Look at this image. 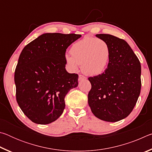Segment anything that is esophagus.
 I'll return each mask as SVG.
<instances>
[{
  "mask_svg": "<svg viewBox=\"0 0 152 152\" xmlns=\"http://www.w3.org/2000/svg\"><path fill=\"white\" fill-rule=\"evenodd\" d=\"M83 79H86V77L83 75H82V74H79V76H78L79 80H82Z\"/></svg>",
  "mask_w": 152,
  "mask_h": 152,
  "instance_id": "1",
  "label": "esophagus"
}]
</instances>
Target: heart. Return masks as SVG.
Instances as JSON below:
<instances>
[{
    "label": "heart",
    "mask_w": 152,
    "mask_h": 152,
    "mask_svg": "<svg viewBox=\"0 0 152 152\" xmlns=\"http://www.w3.org/2000/svg\"><path fill=\"white\" fill-rule=\"evenodd\" d=\"M70 53L71 56H65L68 65L74 70L82 65V71L91 76L103 73L111 55L110 45L106 41L88 35L74 43Z\"/></svg>",
    "instance_id": "1"
}]
</instances>
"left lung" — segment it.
Returning a JSON list of instances; mask_svg holds the SVG:
<instances>
[{
    "instance_id": "1",
    "label": "left lung",
    "mask_w": 152,
    "mask_h": 152,
    "mask_svg": "<svg viewBox=\"0 0 152 152\" xmlns=\"http://www.w3.org/2000/svg\"><path fill=\"white\" fill-rule=\"evenodd\" d=\"M96 36L109 43L111 55L106 70L88 78V104L95 117L117 122L132 113L140 94V61L125 40L109 34Z\"/></svg>"
}]
</instances>
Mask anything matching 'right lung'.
Here are the masks:
<instances>
[{
    "label": "right lung",
    "instance_id": "1",
    "mask_svg": "<svg viewBox=\"0 0 152 152\" xmlns=\"http://www.w3.org/2000/svg\"><path fill=\"white\" fill-rule=\"evenodd\" d=\"M81 35L44 33L25 46L15 71L16 99L33 123L45 125L61 116L66 95L78 75L66 71V49Z\"/></svg>",
    "mask_w": 152,
    "mask_h": 152
}]
</instances>
